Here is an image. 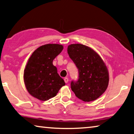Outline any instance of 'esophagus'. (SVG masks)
I'll return each mask as SVG.
<instances>
[{
  "label": "esophagus",
  "mask_w": 134,
  "mask_h": 134,
  "mask_svg": "<svg viewBox=\"0 0 134 134\" xmlns=\"http://www.w3.org/2000/svg\"><path fill=\"white\" fill-rule=\"evenodd\" d=\"M64 81H65V83H67L68 81H69V79H68L67 77H65L64 79Z\"/></svg>",
  "instance_id": "34e87169"
}]
</instances>
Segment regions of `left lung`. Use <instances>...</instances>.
Here are the masks:
<instances>
[{"instance_id":"1","label":"left lung","mask_w":134,"mask_h":134,"mask_svg":"<svg viewBox=\"0 0 134 134\" xmlns=\"http://www.w3.org/2000/svg\"><path fill=\"white\" fill-rule=\"evenodd\" d=\"M67 53L79 70V79L72 81L71 88L84 102L96 100L107 89L109 77L107 67L96 51L81 44L69 45Z\"/></svg>"}]
</instances>
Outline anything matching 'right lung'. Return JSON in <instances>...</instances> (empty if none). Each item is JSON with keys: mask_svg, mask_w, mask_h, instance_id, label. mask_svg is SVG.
<instances>
[{"mask_svg": "<svg viewBox=\"0 0 134 134\" xmlns=\"http://www.w3.org/2000/svg\"><path fill=\"white\" fill-rule=\"evenodd\" d=\"M63 49L62 45L48 44L40 47L32 54L24 72L25 85L31 96L47 100L55 96L65 85L53 64Z\"/></svg>", "mask_w": 134, "mask_h": 134, "instance_id": "right-lung-1", "label": "right lung"}]
</instances>
